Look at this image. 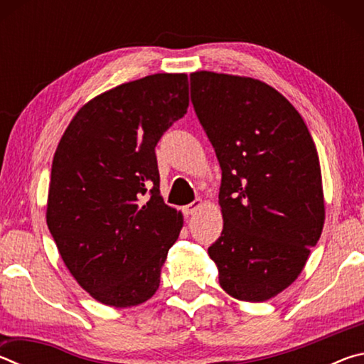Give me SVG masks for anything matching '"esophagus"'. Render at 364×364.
Masks as SVG:
<instances>
[{
    "instance_id": "34e87169",
    "label": "esophagus",
    "mask_w": 364,
    "mask_h": 364,
    "mask_svg": "<svg viewBox=\"0 0 364 364\" xmlns=\"http://www.w3.org/2000/svg\"><path fill=\"white\" fill-rule=\"evenodd\" d=\"M202 205H204V202H202V199H196L194 202H191V204H188L186 207H184L183 210H184V213H186V215H194V213H197V210H199Z\"/></svg>"
}]
</instances>
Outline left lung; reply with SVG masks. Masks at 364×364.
Instances as JSON below:
<instances>
[{"mask_svg":"<svg viewBox=\"0 0 364 364\" xmlns=\"http://www.w3.org/2000/svg\"><path fill=\"white\" fill-rule=\"evenodd\" d=\"M191 101L221 167L223 231L208 247L220 286L242 301L273 299L324 226L316 146L297 109L260 80L193 72Z\"/></svg>","mask_w":364,"mask_h":364,"instance_id":"1","label":"left lung"}]
</instances>
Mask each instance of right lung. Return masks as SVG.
<instances>
[{"mask_svg":"<svg viewBox=\"0 0 364 364\" xmlns=\"http://www.w3.org/2000/svg\"><path fill=\"white\" fill-rule=\"evenodd\" d=\"M188 106L186 73L122 83L80 107L54 152L49 232L70 274L104 305L144 304L160 286L183 213L160 196L156 146Z\"/></svg>","mask_w":364,"mask_h":364,"instance_id":"obj_1","label":"right lung"}]
</instances>
